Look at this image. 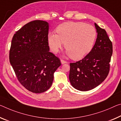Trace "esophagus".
<instances>
[{"mask_svg":"<svg viewBox=\"0 0 121 121\" xmlns=\"http://www.w3.org/2000/svg\"><path fill=\"white\" fill-rule=\"evenodd\" d=\"M61 62L62 64H66V63H67V61L64 60H62H62H61Z\"/></svg>","mask_w":121,"mask_h":121,"instance_id":"esophagus-1","label":"esophagus"}]
</instances>
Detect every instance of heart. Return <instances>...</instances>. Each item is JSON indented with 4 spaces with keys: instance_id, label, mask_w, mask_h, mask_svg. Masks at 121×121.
I'll return each instance as SVG.
<instances>
[{
    "instance_id": "b5f03b06",
    "label": "heart",
    "mask_w": 121,
    "mask_h": 121,
    "mask_svg": "<svg viewBox=\"0 0 121 121\" xmlns=\"http://www.w3.org/2000/svg\"><path fill=\"white\" fill-rule=\"evenodd\" d=\"M56 34L49 33L48 41L52 51L57 53L65 43L67 53L71 58L79 60L93 48L97 32L91 25L82 22H66L56 29Z\"/></svg>"
}]
</instances>
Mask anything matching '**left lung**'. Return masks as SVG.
Instances as JSON below:
<instances>
[{
  "mask_svg": "<svg viewBox=\"0 0 121 121\" xmlns=\"http://www.w3.org/2000/svg\"><path fill=\"white\" fill-rule=\"evenodd\" d=\"M97 36L91 51L76 62L70 63L69 78L71 85L81 91L93 89L106 78L110 70L112 42L105 30L95 23Z\"/></svg>",
  "mask_w": 121,
  "mask_h": 121,
  "instance_id": "8db88e82",
  "label": "left lung"
}]
</instances>
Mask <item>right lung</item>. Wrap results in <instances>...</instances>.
I'll list each match as a JSON object with an SVG mask.
<instances>
[{"label":"right lung","instance_id":"obj_1","mask_svg":"<svg viewBox=\"0 0 121 121\" xmlns=\"http://www.w3.org/2000/svg\"><path fill=\"white\" fill-rule=\"evenodd\" d=\"M48 23L34 20L25 25L13 36L9 59L19 82L34 93L51 87L54 73L61 66L59 58L49 52Z\"/></svg>","mask_w":121,"mask_h":121}]
</instances>
